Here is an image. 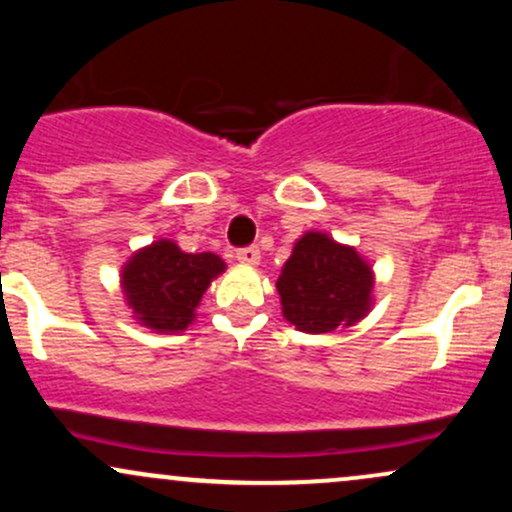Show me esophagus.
Instances as JSON below:
<instances>
[{"mask_svg": "<svg viewBox=\"0 0 512 512\" xmlns=\"http://www.w3.org/2000/svg\"><path fill=\"white\" fill-rule=\"evenodd\" d=\"M236 257H238L240 264H250V267H257V264H260V250H257L255 245L238 250Z\"/></svg>", "mask_w": 512, "mask_h": 512, "instance_id": "34e87169", "label": "esophagus"}]
</instances>
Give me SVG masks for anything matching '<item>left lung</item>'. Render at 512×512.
Wrapping results in <instances>:
<instances>
[{"instance_id":"8db88e82","label":"left lung","mask_w":512,"mask_h":512,"mask_svg":"<svg viewBox=\"0 0 512 512\" xmlns=\"http://www.w3.org/2000/svg\"><path fill=\"white\" fill-rule=\"evenodd\" d=\"M373 289V264L354 245L322 231L303 233L293 243L276 279L281 315L305 334L354 327L373 308Z\"/></svg>"}]
</instances>
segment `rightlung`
Returning a JSON list of instances; mask_svg holds the SVG:
<instances>
[{
	"instance_id": "add662e5",
	"label": "right lung",
	"mask_w": 512,
	"mask_h": 512,
	"mask_svg": "<svg viewBox=\"0 0 512 512\" xmlns=\"http://www.w3.org/2000/svg\"><path fill=\"white\" fill-rule=\"evenodd\" d=\"M223 272L226 262L214 252H185L175 240L158 238L122 264L120 289L139 325L180 334L195 322L202 296Z\"/></svg>"
}]
</instances>
